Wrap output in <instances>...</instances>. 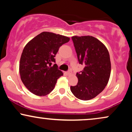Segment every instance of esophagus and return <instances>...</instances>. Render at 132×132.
Returning a JSON list of instances; mask_svg holds the SVG:
<instances>
[{
    "instance_id": "obj_1",
    "label": "esophagus",
    "mask_w": 132,
    "mask_h": 132,
    "mask_svg": "<svg viewBox=\"0 0 132 132\" xmlns=\"http://www.w3.org/2000/svg\"><path fill=\"white\" fill-rule=\"evenodd\" d=\"M65 74H66V75H67V76H69V75L71 74V72L70 71H68V72H66Z\"/></svg>"
}]
</instances>
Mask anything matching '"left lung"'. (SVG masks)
<instances>
[{
  "label": "left lung",
  "instance_id": "left-lung-1",
  "mask_svg": "<svg viewBox=\"0 0 132 132\" xmlns=\"http://www.w3.org/2000/svg\"><path fill=\"white\" fill-rule=\"evenodd\" d=\"M78 62L85 67L77 73L78 83L71 86L75 97L83 101L92 99L107 85L111 74V61L108 49L101 41L92 36L72 37Z\"/></svg>",
  "mask_w": 132,
  "mask_h": 132
}]
</instances>
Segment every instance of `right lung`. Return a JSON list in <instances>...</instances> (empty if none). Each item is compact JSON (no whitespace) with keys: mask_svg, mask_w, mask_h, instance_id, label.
<instances>
[{"mask_svg":"<svg viewBox=\"0 0 132 132\" xmlns=\"http://www.w3.org/2000/svg\"><path fill=\"white\" fill-rule=\"evenodd\" d=\"M70 38L55 33L43 31L26 45L19 62V74L25 86L39 96L49 94L58 78L63 75L58 69L54 57L60 47Z\"/></svg>","mask_w":132,"mask_h":132,"instance_id":"right-lung-1","label":"right lung"}]
</instances>
